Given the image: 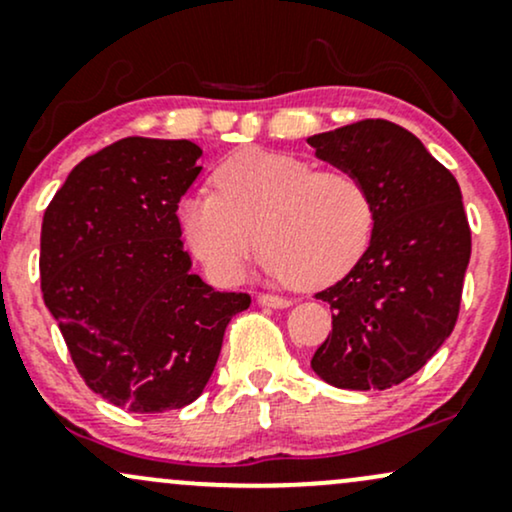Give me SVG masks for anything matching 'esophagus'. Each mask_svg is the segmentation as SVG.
<instances>
[{"instance_id": "obj_1", "label": "esophagus", "mask_w": 512, "mask_h": 512, "mask_svg": "<svg viewBox=\"0 0 512 512\" xmlns=\"http://www.w3.org/2000/svg\"><path fill=\"white\" fill-rule=\"evenodd\" d=\"M258 304L270 306V309H287L292 302L285 297H278V294H258Z\"/></svg>"}]
</instances>
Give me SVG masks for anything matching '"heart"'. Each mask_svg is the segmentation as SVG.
<instances>
[{
  "mask_svg": "<svg viewBox=\"0 0 512 512\" xmlns=\"http://www.w3.org/2000/svg\"><path fill=\"white\" fill-rule=\"evenodd\" d=\"M213 182L177 215L189 249L225 285L242 280L261 242L268 273L304 290L350 273L371 242L374 201L345 167L249 148L222 160Z\"/></svg>",
  "mask_w": 512,
  "mask_h": 512,
  "instance_id": "obj_1",
  "label": "heart"
}]
</instances>
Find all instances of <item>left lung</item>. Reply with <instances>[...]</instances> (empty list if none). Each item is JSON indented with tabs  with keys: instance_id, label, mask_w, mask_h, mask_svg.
Returning <instances> with one entry per match:
<instances>
[{
	"instance_id": "1",
	"label": "left lung",
	"mask_w": 512,
	"mask_h": 512,
	"mask_svg": "<svg viewBox=\"0 0 512 512\" xmlns=\"http://www.w3.org/2000/svg\"><path fill=\"white\" fill-rule=\"evenodd\" d=\"M316 158L364 179L374 232L357 266L316 299L333 333L311 369L335 388L386 390L417 374L453 333L472 254L458 179L417 136L362 119L306 138Z\"/></svg>"
}]
</instances>
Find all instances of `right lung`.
Listing matches in <instances>:
<instances>
[{
    "instance_id": "1",
    "label": "right lung",
    "mask_w": 512,
    "mask_h": 512,
    "mask_svg": "<svg viewBox=\"0 0 512 512\" xmlns=\"http://www.w3.org/2000/svg\"><path fill=\"white\" fill-rule=\"evenodd\" d=\"M191 141L129 136L71 170L42 218L40 287L86 386L129 412L191 405L244 292H215L177 208L201 172Z\"/></svg>"
}]
</instances>
